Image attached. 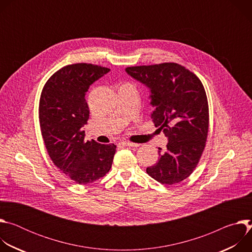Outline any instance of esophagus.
Listing matches in <instances>:
<instances>
[{
    "label": "esophagus",
    "mask_w": 252,
    "mask_h": 252,
    "mask_svg": "<svg viewBox=\"0 0 252 252\" xmlns=\"http://www.w3.org/2000/svg\"><path fill=\"white\" fill-rule=\"evenodd\" d=\"M124 146L126 147H129V148H136V147H139L138 143H134V142H131V141H124L122 142Z\"/></svg>",
    "instance_id": "34e87169"
}]
</instances>
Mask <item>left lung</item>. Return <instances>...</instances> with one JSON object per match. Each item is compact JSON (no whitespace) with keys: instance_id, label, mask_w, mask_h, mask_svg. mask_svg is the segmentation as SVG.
<instances>
[{"instance_id":"obj_1","label":"left lung","mask_w":252,"mask_h":252,"mask_svg":"<svg viewBox=\"0 0 252 252\" xmlns=\"http://www.w3.org/2000/svg\"><path fill=\"white\" fill-rule=\"evenodd\" d=\"M151 90L156 110L152 119L168 138L166 152L147 172L157 182L171 186L188 178L196 167L208 132V102L200 80L184 65L163 63L126 68Z\"/></svg>"}]
</instances>
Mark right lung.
Segmentation results:
<instances>
[{
    "label": "right lung",
    "instance_id": "obj_1",
    "mask_svg": "<svg viewBox=\"0 0 252 252\" xmlns=\"http://www.w3.org/2000/svg\"><path fill=\"white\" fill-rule=\"evenodd\" d=\"M109 71L93 63L67 64L47 81L41 94L39 119L48 154L54 164L78 185L104 176L116 154L114 143L86 141L82 129L90 117L86 93Z\"/></svg>",
    "mask_w": 252,
    "mask_h": 252
}]
</instances>
